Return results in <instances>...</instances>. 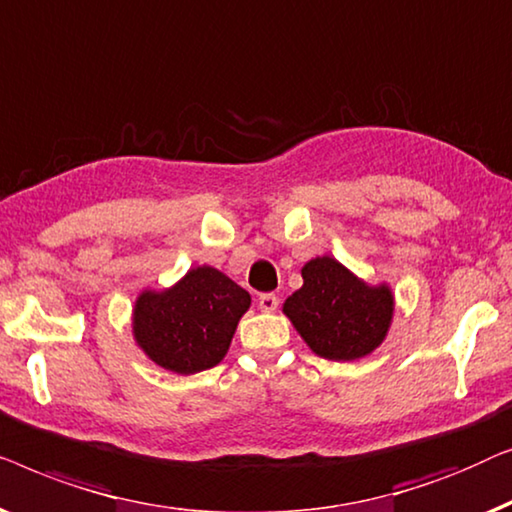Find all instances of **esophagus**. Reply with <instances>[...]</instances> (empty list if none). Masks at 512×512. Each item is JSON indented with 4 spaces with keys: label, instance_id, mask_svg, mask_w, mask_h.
Returning a JSON list of instances; mask_svg holds the SVG:
<instances>
[{
    "label": "esophagus",
    "instance_id": "34e87169",
    "mask_svg": "<svg viewBox=\"0 0 512 512\" xmlns=\"http://www.w3.org/2000/svg\"><path fill=\"white\" fill-rule=\"evenodd\" d=\"M259 308H262L264 313H273L278 308V297L273 292H266V294H259Z\"/></svg>",
    "mask_w": 512,
    "mask_h": 512
}]
</instances>
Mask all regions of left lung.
<instances>
[{"mask_svg": "<svg viewBox=\"0 0 512 512\" xmlns=\"http://www.w3.org/2000/svg\"><path fill=\"white\" fill-rule=\"evenodd\" d=\"M304 285L283 304V313L315 355L352 362L385 341L394 313L387 285H366L334 257H315L301 269Z\"/></svg>", "mask_w": 512, "mask_h": 512, "instance_id": "8db88e82", "label": "left lung"}]
</instances>
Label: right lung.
Segmentation results:
<instances>
[{
  "instance_id": "right-lung-1",
  "label": "right lung",
  "mask_w": 512,
  "mask_h": 512,
  "mask_svg": "<svg viewBox=\"0 0 512 512\" xmlns=\"http://www.w3.org/2000/svg\"><path fill=\"white\" fill-rule=\"evenodd\" d=\"M250 294L213 266H197L164 292H143L134 306V338L162 369L190 376L227 355Z\"/></svg>"
}]
</instances>
